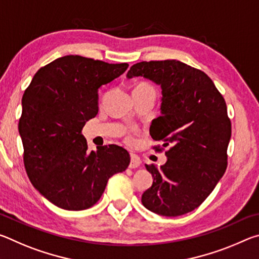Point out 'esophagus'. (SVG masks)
I'll use <instances>...</instances> for the list:
<instances>
[{
  "label": "esophagus",
  "mask_w": 259,
  "mask_h": 259,
  "mask_svg": "<svg viewBox=\"0 0 259 259\" xmlns=\"http://www.w3.org/2000/svg\"><path fill=\"white\" fill-rule=\"evenodd\" d=\"M140 165V160L138 159L136 155H131V160H130V164H129V168L131 169H136L138 168Z\"/></svg>",
  "instance_id": "esophagus-1"
}]
</instances>
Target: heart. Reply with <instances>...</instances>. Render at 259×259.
<instances>
[{"instance_id":"b5f03b06","label":"heart","mask_w":259,"mask_h":259,"mask_svg":"<svg viewBox=\"0 0 259 259\" xmlns=\"http://www.w3.org/2000/svg\"><path fill=\"white\" fill-rule=\"evenodd\" d=\"M136 88H148V89H153V88L150 84H147V83H139V84L136 87ZM126 142L133 143L134 142L133 136H128V137H126Z\"/></svg>"}]
</instances>
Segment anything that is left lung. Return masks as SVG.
I'll list each match as a JSON object with an SVG mask.
<instances>
[{"instance_id": "left-lung-1", "label": "left lung", "mask_w": 259, "mask_h": 259, "mask_svg": "<svg viewBox=\"0 0 259 259\" xmlns=\"http://www.w3.org/2000/svg\"><path fill=\"white\" fill-rule=\"evenodd\" d=\"M136 76L161 87V116L150 134L168 147L163 165L146 164L153 184L142 202L161 216H181L198 208L225 172L232 133L226 103L207 74L179 60L137 63L126 74Z\"/></svg>"}]
</instances>
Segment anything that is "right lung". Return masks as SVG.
<instances>
[{
  "label": "right lung",
  "instance_id": "add662e5",
  "mask_svg": "<svg viewBox=\"0 0 259 259\" xmlns=\"http://www.w3.org/2000/svg\"><path fill=\"white\" fill-rule=\"evenodd\" d=\"M126 63L65 56L38 69L25 90L18 129L33 186L65 210H84L100 199L108 179L128 168L123 147L88 151L81 131L98 113V89L122 75Z\"/></svg>",
  "mask_w": 259,
  "mask_h": 259
}]
</instances>
